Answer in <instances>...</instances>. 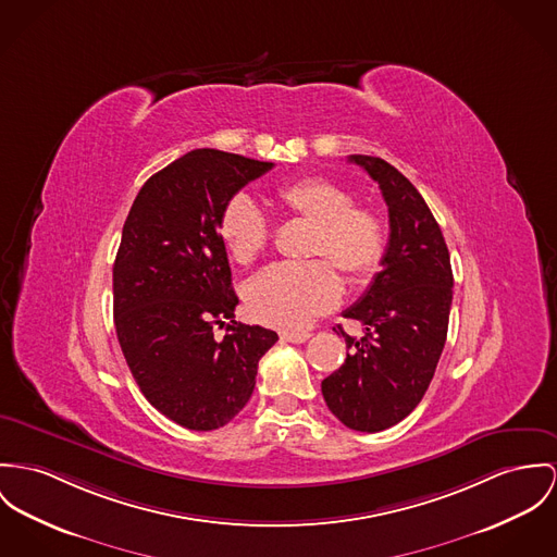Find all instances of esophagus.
Listing matches in <instances>:
<instances>
[{
  "label": "esophagus",
  "mask_w": 557,
  "mask_h": 557,
  "mask_svg": "<svg viewBox=\"0 0 557 557\" xmlns=\"http://www.w3.org/2000/svg\"><path fill=\"white\" fill-rule=\"evenodd\" d=\"M280 337H282V342L305 343L311 335L309 333H282Z\"/></svg>",
  "instance_id": "obj_1"
}]
</instances>
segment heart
Returning a JSON list of instances; mask_svg holds the SVG:
<instances>
[{
    "label": "heart",
    "instance_id": "heart-1",
    "mask_svg": "<svg viewBox=\"0 0 557 557\" xmlns=\"http://www.w3.org/2000/svg\"><path fill=\"white\" fill-rule=\"evenodd\" d=\"M275 201L284 214L311 224L305 264H275L248 286V309L258 322L297 333L342 299L337 267L349 282L371 277L384 262L387 231L382 215L354 203L351 193L322 175L282 184ZM220 237L239 264H252L267 248L271 224L257 203L239 193L218 220Z\"/></svg>",
    "mask_w": 557,
    "mask_h": 557
}]
</instances>
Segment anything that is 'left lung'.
<instances>
[{
    "mask_svg": "<svg viewBox=\"0 0 557 557\" xmlns=\"http://www.w3.org/2000/svg\"><path fill=\"white\" fill-rule=\"evenodd\" d=\"M382 188L389 242L384 269L343 311L364 324L342 367L322 382L329 409L347 429L380 432L405 420L426 394L447 339L454 273L443 233L418 188L384 159L351 154Z\"/></svg>",
    "mask_w": 557,
    "mask_h": 557,
    "instance_id": "obj_1",
    "label": "left lung"
}]
</instances>
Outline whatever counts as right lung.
I'll return each mask as SVG.
<instances>
[{
	"label": "right lung",
	"mask_w": 557,
	"mask_h": 557,
	"mask_svg": "<svg viewBox=\"0 0 557 557\" xmlns=\"http://www.w3.org/2000/svg\"><path fill=\"white\" fill-rule=\"evenodd\" d=\"M273 163L193 150L148 177L114 260V326L148 403L188 430L228 424L277 333L235 322L222 208ZM224 327V336L214 329Z\"/></svg>",
	"instance_id": "1"
}]
</instances>
